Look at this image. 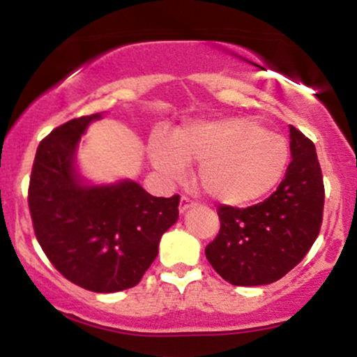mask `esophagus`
Returning <instances> with one entry per match:
<instances>
[{
	"mask_svg": "<svg viewBox=\"0 0 357 357\" xmlns=\"http://www.w3.org/2000/svg\"><path fill=\"white\" fill-rule=\"evenodd\" d=\"M190 207H194V202H192V200L188 199V197H182V199H180V205H178L180 213L187 212Z\"/></svg>",
	"mask_w": 357,
	"mask_h": 357,
	"instance_id": "obj_1",
	"label": "esophagus"
}]
</instances>
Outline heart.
<instances>
[{
	"mask_svg": "<svg viewBox=\"0 0 357 357\" xmlns=\"http://www.w3.org/2000/svg\"><path fill=\"white\" fill-rule=\"evenodd\" d=\"M152 165L165 178L185 175L199 162L195 182L208 199L242 207L267 195L282 178L289 162L286 138L245 116L192 121L174 135L153 133L149 142Z\"/></svg>",
	"mask_w": 357,
	"mask_h": 357,
	"instance_id": "heart-1",
	"label": "heart"
}]
</instances>
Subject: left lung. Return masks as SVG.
<instances>
[{"mask_svg":"<svg viewBox=\"0 0 357 357\" xmlns=\"http://www.w3.org/2000/svg\"><path fill=\"white\" fill-rule=\"evenodd\" d=\"M289 132L292 160L278 190L252 207H219V236L205 247V257L234 286L284 278L319 236L324 183L316 146L292 125Z\"/></svg>","mask_w":357,"mask_h":357,"instance_id":"8db88e82","label":"left lung"}]
</instances>
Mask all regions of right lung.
<instances>
[{"label":"right lung","instance_id":"obj_1","mask_svg":"<svg viewBox=\"0 0 357 357\" xmlns=\"http://www.w3.org/2000/svg\"><path fill=\"white\" fill-rule=\"evenodd\" d=\"M102 113L73 119L38 145L28 205L41 249L70 282L93 292L137 286L178 219V195L153 197L130 178L90 183L78 172L82 135Z\"/></svg>","mask_w":357,"mask_h":357}]
</instances>
